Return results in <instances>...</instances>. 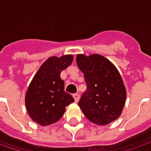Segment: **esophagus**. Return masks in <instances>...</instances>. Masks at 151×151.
Here are the masks:
<instances>
[{
    "label": "esophagus",
    "mask_w": 151,
    "mask_h": 151,
    "mask_svg": "<svg viewBox=\"0 0 151 151\" xmlns=\"http://www.w3.org/2000/svg\"><path fill=\"white\" fill-rule=\"evenodd\" d=\"M73 96H74V99H75V101H79V98H80V96H79L78 93H75V94L73 95Z\"/></svg>",
    "instance_id": "34e87169"
}]
</instances>
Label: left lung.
<instances>
[{
  "label": "left lung",
  "instance_id": "obj_1",
  "mask_svg": "<svg viewBox=\"0 0 151 151\" xmlns=\"http://www.w3.org/2000/svg\"><path fill=\"white\" fill-rule=\"evenodd\" d=\"M76 63L86 83L78 102L86 119L97 125H107L119 119L126 101V88L117 68L97 54L77 55Z\"/></svg>",
  "mask_w": 151,
  "mask_h": 151
}]
</instances>
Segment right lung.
<instances>
[{
  "mask_svg": "<svg viewBox=\"0 0 151 151\" xmlns=\"http://www.w3.org/2000/svg\"><path fill=\"white\" fill-rule=\"evenodd\" d=\"M72 61L71 55L50 57L32 78L26 92L25 104L35 123L42 126L55 124L64 115L65 107L75 101L73 96L65 91V82L60 78L61 71Z\"/></svg>",
  "mask_w": 151,
  "mask_h": 151,
  "instance_id": "add662e5",
  "label": "right lung"
}]
</instances>
